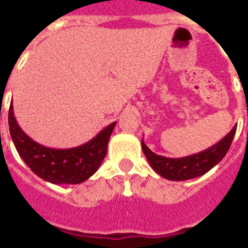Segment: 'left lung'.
I'll return each mask as SVG.
<instances>
[{
  "mask_svg": "<svg viewBox=\"0 0 248 248\" xmlns=\"http://www.w3.org/2000/svg\"><path fill=\"white\" fill-rule=\"evenodd\" d=\"M235 130H237V126L232 128V131L227 136H224L215 145L200 153L181 157V158H167L163 155H155L145 145L143 140H141V148H143L144 155L151 163L152 169L155 170L159 176L173 181L189 180V179L202 176L225 157L233 141Z\"/></svg>",
  "mask_w": 248,
  "mask_h": 248,
  "instance_id": "left-lung-1",
  "label": "left lung"
}]
</instances>
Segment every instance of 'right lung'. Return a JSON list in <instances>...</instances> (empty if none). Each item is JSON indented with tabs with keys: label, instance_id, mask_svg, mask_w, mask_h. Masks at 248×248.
<instances>
[{
	"label": "right lung",
	"instance_id": "add662e5",
	"mask_svg": "<svg viewBox=\"0 0 248 248\" xmlns=\"http://www.w3.org/2000/svg\"><path fill=\"white\" fill-rule=\"evenodd\" d=\"M117 122L108 124L95 138L79 147L54 149L31 139L17 124L13 103L9 109L11 139L21 159L37 176L51 184H81L96 172L108 148Z\"/></svg>",
	"mask_w": 248,
	"mask_h": 248
}]
</instances>
